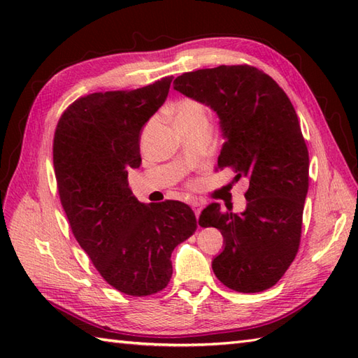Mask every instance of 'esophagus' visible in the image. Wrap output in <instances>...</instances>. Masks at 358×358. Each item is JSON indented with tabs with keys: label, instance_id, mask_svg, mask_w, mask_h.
Wrapping results in <instances>:
<instances>
[{
	"label": "esophagus",
	"instance_id": "1",
	"mask_svg": "<svg viewBox=\"0 0 358 358\" xmlns=\"http://www.w3.org/2000/svg\"><path fill=\"white\" fill-rule=\"evenodd\" d=\"M191 206H192V209H194V212H195V217L199 218V217H200V212H201V203H199V201H192V203H191Z\"/></svg>",
	"mask_w": 358,
	"mask_h": 358
}]
</instances>
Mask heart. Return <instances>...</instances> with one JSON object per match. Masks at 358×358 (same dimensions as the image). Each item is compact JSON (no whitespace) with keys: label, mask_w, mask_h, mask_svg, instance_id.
<instances>
[{"label":"heart","mask_w":358,"mask_h":358,"mask_svg":"<svg viewBox=\"0 0 358 358\" xmlns=\"http://www.w3.org/2000/svg\"><path fill=\"white\" fill-rule=\"evenodd\" d=\"M173 117L177 127H189L195 124L209 123V110L203 103L192 100V98H183L173 104Z\"/></svg>","instance_id":"obj_1"}]
</instances>
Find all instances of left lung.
<instances>
[{
  "instance_id": "8db88e82",
  "label": "left lung",
  "mask_w": 358,
  "mask_h": 358,
  "mask_svg": "<svg viewBox=\"0 0 358 358\" xmlns=\"http://www.w3.org/2000/svg\"><path fill=\"white\" fill-rule=\"evenodd\" d=\"M173 89L217 113L224 138L215 171L248 178L246 209L210 203L199 218L217 227L223 250L212 269L237 292H262L283 277L300 245L309 187V155L292 103L252 66H218L180 75Z\"/></svg>"
}]
</instances>
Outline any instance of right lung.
Masks as SVG:
<instances>
[{"label":"right lung","mask_w":358,"mask_h":358,"mask_svg":"<svg viewBox=\"0 0 358 358\" xmlns=\"http://www.w3.org/2000/svg\"><path fill=\"white\" fill-rule=\"evenodd\" d=\"M172 78L80 98L53 138L58 194L75 238L110 286L134 296L167 286L172 250L196 229L187 204L141 203L127 183L141 164L143 126L166 101Z\"/></svg>","instance_id":"add662e5"}]
</instances>
